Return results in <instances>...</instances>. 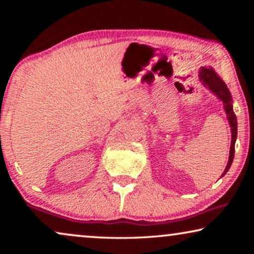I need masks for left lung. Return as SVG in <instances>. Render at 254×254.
I'll return each instance as SVG.
<instances>
[{"instance_id":"8db88e82","label":"left lung","mask_w":254,"mask_h":254,"mask_svg":"<svg viewBox=\"0 0 254 254\" xmlns=\"http://www.w3.org/2000/svg\"><path fill=\"white\" fill-rule=\"evenodd\" d=\"M199 80L203 83L205 87H207L209 91H212L220 100L223 102V106H224L225 113L227 115V120H229L230 127H231V132H232V140H231V147H230V157H229V162H227V166L224 170V173L222 176H225V174L229 171L230 167L233 162L234 158V152H235V141L236 136H238V121H236V115L233 111V105H232V96L231 93L225 85L224 81H223L220 76H218L216 72L214 71L213 68H205L201 67L199 70Z\"/></svg>"}]
</instances>
